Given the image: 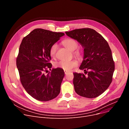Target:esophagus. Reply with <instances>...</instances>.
Returning <instances> with one entry per match:
<instances>
[{"instance_id": "34e87169", "label": "esophagus", "mask_w": 129, "mask_h": 129, "mask_svg": "<svg viewBox=\"0 0 129 129\" xmlns=\"http://www.w3.org/2000/svg\"><path fill=\"white\" fill-rule=\"evenodd\" d=\"M64 73H65V75H67V73H68V71H65V70H64Z\"/></svg>"}]
</instances>
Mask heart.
Instances as JSON below:
<instances>
[{
    "label": "heart",
    "mask_w": 129,
    "mask_h": 129,
    "mask_svg": "<svg viewBox=\"0 0 129 129\" xmlns=\"http://www.w3.org/2000/svg\"><path fill=\"white\" fill-rule=\"evenodd\" d=\"M62 44L69 50L71 51L75 50L78 47V42L72 39L67 38L62 41ZM58 45L57 43H53L50 47L49 54L51 57H54L56 56V51L57 50ZM75 55L80 58L82 56V51L80 49H77L74 53ZM78 65V63L75 61H66L62 60L57 62L54 63V66L56 67L60 68L65 71H70L73 68L76 67Z\"/></svg>",
    "instance_id": "obj_1"
}]
</instances>
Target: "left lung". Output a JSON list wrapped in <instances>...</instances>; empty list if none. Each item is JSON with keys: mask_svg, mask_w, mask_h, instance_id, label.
Segmentation results:
<instances>
[{"mask_svg": "<svg viewBox=\"0 0 129 129\" xmlns=\"http://www.w3.org/2000/svg\"><path fill=\"white\" fill-rule=\"evenodd\" d=\"M65 33L77 40L84 48V60L80 69L84 70L87 76L73 73L75 91L87 98L99 96L111 84L115 69L112 51L107 41L90 28L76 29Z\"/></svg>", "mask_w": 129, "mask_h": 129, "instance_id": "8db88e82", "label": "left lung"}]
</instances>
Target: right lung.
Wrapping results in <instances>:
<instances>
[{
	"label": "right lung",
	"mask_w": 129,
	"mask_h": 129,
	"mask_svg": "<svg viewBox=\"0 0 129 129\" xmlns=\"http://www.w3.org/2000/svg\"><path fill=\"white\" fill-rule=\"evenodd\" d=\"M64 35L63 33L36 28L20 44L16 59L20 82L27 92L37 100L48 101L60 92L64 72L60 68L51 69L49 49ZM48 69L51 71L48 72Z\"/></svg>",
	"instance_id": "1"
}]
</instances>
